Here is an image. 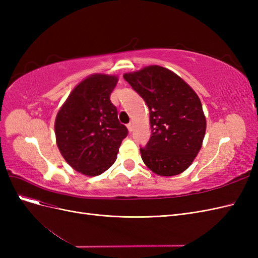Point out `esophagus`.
I'll use <instances>...</instances> for the list:
<instances>
[{
  "label": "esophagus",
  "instance_id": "1",
  "mask_svg": "<svg viewBox=\"0 0 258 258\" xmlns=\"http://www.w3.org/2000/svg\"><path fill=\"white\" fill-rule=\"evenodd\" d=\"M127 128H128L129 132H132V129H134V127H132V123H131V122H129V123L127 124Z\"/></svg>",
  "mask_w": 258,
  "mask_h": 258
}]
</instances>
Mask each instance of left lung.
<instances>
[{"label":"left lung","mask_w":258,"mask_h":258,"mask_svg":"<svg viewBox=\"0 0 258 258\" xmlns=\"http://www.w3.org/2000/svg\"><path fill=\"white\" fill-rule=\"evenodd\" d=\"M150 110L152 135L140 147L154 173L172 176L188 168L206 134V117L197 93L181 77L159 66L123 75Z\"/></svg>","instance_id":"left-lung-1"}]
</instances>
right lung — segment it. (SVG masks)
Segmentation results:
<instances>
[{
  "label": "right lung",
  "instance_id": "obj_1",
  "mask_svg": "<svg viewBox=\"0 0 258 258\" xmlns=\"http://www.w3.org/2000/svg\"><path fill=\"white\" fill-rule=\"evenodd\" d=\"M116 83V76H89L70 93L57 114L59 151L70 166L85 175H99L110 168L128 136L110 100Z\"/></svg>",
  "mask_w": 258,
  "mask_h": 258
}]
</instances>
